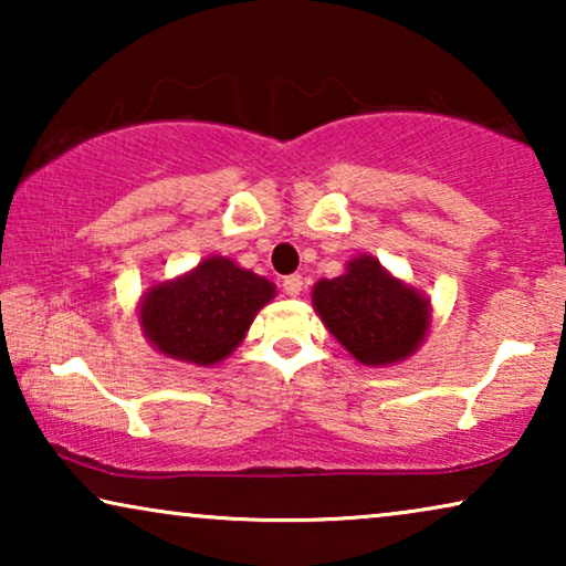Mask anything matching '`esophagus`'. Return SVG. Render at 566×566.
Returning a JSON list of instances; mask_svg holds the SVG:
<instances>
[{
	"mask_svg": "<svg viewBox=\"0 0 566 566\" xmlns=\"http://www.w3.org/2000/svg\"><path fill=\"white\" fill-rule=\"evenodd\" d=\"M283 291L289 293V296H298V293L304 291V277H301V275H285L283 277Z\"/></svg>",
	"mask_w": 566,
	"mask_h": 566,
	"instance_id": "esophagus-1",
	"label": "esophagus"
}]
</instances>
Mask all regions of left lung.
<instances>
[{"label":"left lung","instance_id":"1","mask_svg":"<svg viewBox=\"0 0 566 566\" xmlns=\"http://www.w3.org/2000/svg\"><path fill=\"white\" fill-rule=\"evenodd\" d=\"M312 298L324 327L366 366L407 358L428 332V298L391 277L374 258H355L345 275L319 281Z\"/></svg>","mask_w":566,"mask_h":566}]
</instances>
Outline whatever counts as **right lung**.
<instances>
[{
  "label": "right lung",
  "instance_id": "right-lung-1",
  "mask_svg": "<svg viewBox=\"0 0 566 566\" xmlns=\"http://www.w3.org/2000/svg\"><path fill=\"white\" fill-rule=\"evenodd\" d=\"M275 285L227 258H208L180 281L157 285L142 304V324L169 358L213 366L244 339Z\"/></svg>",
  "mask_w": 566,
  "mask_h": 566
}]
</instances>
